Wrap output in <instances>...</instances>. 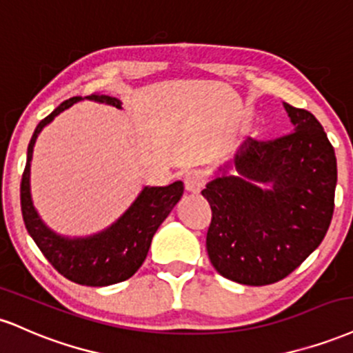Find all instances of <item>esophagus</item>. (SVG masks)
Here are the masks:
<instances>
[{
  "label": "esophagus",
  "mask_w": 353,
  "mask_h": 353,
  "mask_svg": "<svg viewBox=\"0 0 353 353\" xmlns=\"http://www.w3.org/2000/svg\"><path fill=\"white\" fill-rule=\"evenodd\" d=\"M205 185V176L200 170H190L185 175V186L188 192L192 193H200V190Z\"/></svg>",
  "instance_id": "esophagus-1"
}]
</instances>
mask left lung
<instances>
[{"label":"left lung","instance_id":"1","mask_svg":"<svg viewBox=\"0 0 353 353\" xmlns=\"http://www.w3.org/2000/svg\"><path fill=\"white\" fill-rule=\"evenodd\" d=\"M292 134L248 140L234 155L236 175L201 194L211 206L206 251L226 279L266 285L288 277L322 243L334 214L337 160L321 122L284 103ZM230 163L221 170L226 172ZM271 183V190L261 184Z\"/></svg>","mask_w":353,"mask_h":353}]
</instances>
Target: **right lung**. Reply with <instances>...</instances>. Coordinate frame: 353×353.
Listing matches in <instances>:
<instances>
[{
	"mask_svg": "<svg viewBox=\"0 0 353 353\" xmlns=\"http://www.w3.org/2000/svg\"><path fill=\"white\" fill-rule=\"evenodd\" d=\"M87 99L120 109V101L109 95L92 94ZM79 101H82V97H72L62 102L57 109L37 123L29 142L26 167L21 178V211L28 233L59 274L76 284L102 288L122 283L139 271L150 250L153 234L180 200L185 188L181 181H175L168 186H145L134 205L117 223L90 238L69 239L49 230L37 216L29 193L32 147L43 127Z\"/></svg>",
	"mask_w": 353,
	"mask_h": 353,
	"instance_id": "obj_1",
	"label": "right lung"
}]
</instances>
